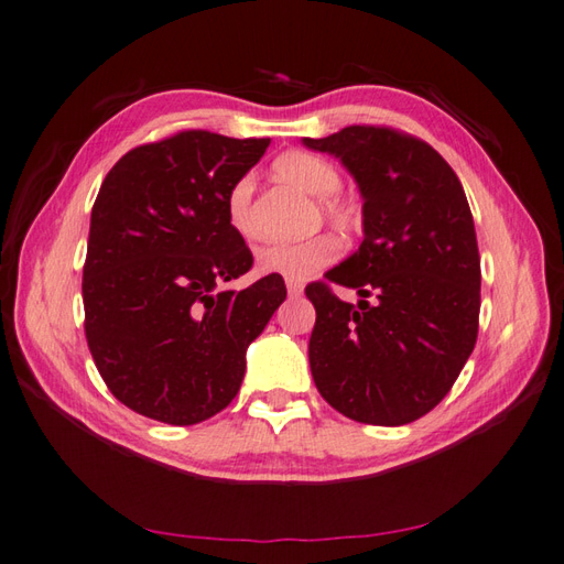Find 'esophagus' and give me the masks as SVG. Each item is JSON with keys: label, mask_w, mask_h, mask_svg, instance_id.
Masks as SVG:
<instances>
[{"label": "esophagus", "mask_w": 564, "mask_h": 564, "mask_svg": "<svg viewBox=\"0 0 564 564\" xmlns=\"http://www.w3.org/2000/svg\"><path fill=\"white\" fill-rule=\"evenodd\" d=\"M286 292H290V296H302L304 284L299 280H286Z\"/></svg>", "instance_id": "esophagus-1"}]
</instances>
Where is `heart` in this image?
I'll return each instance as SVG.
<instances>
[{
	"instance_id": "obj_1",
	"label": "heart",
	"mask_w": 564,
	"mask_h": 564,
	"mask_svg": "<svg viewBox=\"0 0 564 564\" xmlns=\"http://www.w3.org/2000/svg\"><path fill=\"white\" fill-rule=\"evenodd\" d=\"M272 171L278 178L292 183L311 197H316L321 217L337 234L349 236L359 231L365 215H361V207L352 197L337 193L343 187V176L328 159L311 152H299L296 149V152H286L274 159ZM253 176H241L229 187L227 195V221L231 231L243 241L258 239V224L253 217ZM337 250H340L337 241L328 234L311 236V239L294 243H270L258 250L256 268L262 274H280V278L286 280H306L318 270L328 268L337 258Z\"/></svg>"
}]
</instances>
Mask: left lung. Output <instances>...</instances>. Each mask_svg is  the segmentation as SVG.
<instances>
[{
	"mask_svg": "<svg viewBox=\"0 0 564 564\" xmlns=\"http://www.w3.org/2000/svg\"><path fill=\"white\" fill-rule=\"evenodd\" d=\"M304 144L340 159L365 197L359 250L306 286L318 393L349 420L415 422L452 391L478 340L480 253L466 193L436 149L386 124ZM333 283L360 304L343 303Z\"/></svg>",
	"mask_w": 564,
	"mask_h": 564,
	"instance_id": "left-lung-1",
	"label": "left lung"
}]
</instances>
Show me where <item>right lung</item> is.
<instances>
[{
  "mask_svg": "<svg viewBox=\"0 0 564 564\" xmlns=\"http://www.w3.org/2000/svg\"><path fill=\"white\" fill-rule=\"evenodd\" d=\"M268 144L183 130L130 149L98 191L84 333L108 391L144 417L185 427L227 408L248 345L284 302L280 274L219 290L253 268L227 195Z\"/></svg>",
  "mask_w": 564,
  "mask_h": 564,
  "instance_id": "right-lung-1",
  "label": "right lung"
}]
</instances>
